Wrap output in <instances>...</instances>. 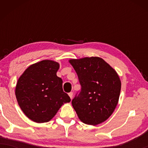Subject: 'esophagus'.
<instances>
[{"label":"esophagus","instance_id":"esophagus-1","mask_svg":"<svg viewBox=\"0 0 148 148\" xmlns=\"http://www.w3.org/2000/svg\"><path fill=\"white\" fill-rule=\"evenodd\" d=\"M69 97L71 98V99H72V98H73V92H70V93H69Z\"/></svg>","mask_w":148,"mask_h":148}]
</instances>
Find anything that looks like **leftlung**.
<instances>
[{
    "label": "left lung",
    "instance_id": "left-lung-1",
    "mask_svg": "<svg viewBox=\"0 0 148 148\" xmlns=\"http://www.w3.org/2000/svg\"><path fill=\"white\" fill-rule=\"evenodd\" d=\"M78 76L82 90L72 100L79 119L96 125L114 112L120 96L121 83L114 69L100 57L69 60Z\"/></svg>",
    "mask_w": 148,
    "mask_h": 148
}]
</instances>
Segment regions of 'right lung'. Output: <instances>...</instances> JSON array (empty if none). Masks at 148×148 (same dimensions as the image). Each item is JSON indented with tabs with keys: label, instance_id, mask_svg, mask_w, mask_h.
Here are the masks:
<instances>
[{
	"label": "right lung",
	"instance_id": "1",
	"mask_svg": "<svg viewBox=\"0 0 148 148\" xmlns=\"http://www.w3.org/2000/svg\"><path fill=\"white\" fill-rule=\"evenodd\" d=\"M59 64L44 60L32 64L18 79L15 96L20 108L36 123H46L55 116L70 97L62 90V80L56 75Z\"/></svg>",
	"mask_w": 148,
	"mask_h": 148
}]
</instances>
